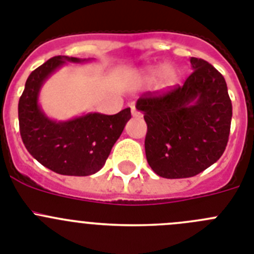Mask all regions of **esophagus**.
I'll return each mask as SVG.
<instances>
[{
	"instance_id": "obj_1",
	"label": "esophagus",
	"mask_w": 254,
	"mask_h": 254,
	"mask_svg": "<svg viewBox=\"0 0 254 254\" xmlns=\"http://www.w3.org/2000/svg\"><path fill=\"white\" fill-rule=\"evenodd\" d=\"M131 113H132V116H133V117H140L141 116V113L137 111V109H136V107H134V105H131Z\"/></svg>"
}]
</instances>
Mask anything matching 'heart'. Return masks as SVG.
Instances as JSON below:
<instances>
[{
  "instance_id": "obj_1",
  "label": "heart",
  "mask_w": 254,
  "mask_h": 254,
  "mask_svg": "<svg viewBox=\"0 0 254 254\" xmlns=\"http://www.w3.org/2000/svg\"><path fill=\"white\" fill-rule=\"evenodd\" d=\"M145 78L149 81H156L160 78V81L164 85H172L176 81L177 72L174 68L167 66V64H158V66H152L145 71Z\"/></svg>"
}]
</instances>
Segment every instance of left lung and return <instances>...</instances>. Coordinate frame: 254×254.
I'll return each mask as SVG.
<instances>
[{"label": "left lung", "instance_id": "obj_1", "mask_svg": "<svg viewBox=\"0 0 254 254\" xmlns=\"http://www.w3.org/2000/svg\"><path fill=\"white\" fill-rule=\"evenodd\" d=\"M190 62L193 72L185 84L143 94L136 103L147 125V163L163 178L197 176L219 160L228 143L233 108L225 78L205 60Z\"/></svg>", "mask_w": 254, "mask_h": 254}]
</instances>
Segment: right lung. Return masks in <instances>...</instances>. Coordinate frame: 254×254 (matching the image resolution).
<instances>
[{
    "label": "right lung",
    "mask_w": 254,
    "mask_h": 254,
    "mask_svg": "<svg viewBox=\"0 0 254 254\" xmlns=\"http://www.w3.org/2000/svg\"><path fill=\"white\" fill-rule=\"evenodd\" d=\"M81 58L56 56L34 69L19 100L20 134L26 150L42 165L62 176L85 177L104 167L116 141L131 118V109L107 116L86 113L68 121H55L39 105L40 89L47 78L66 62Z\"/></svg>",
    "instance_id": "add662e5"
}]
</instances>
